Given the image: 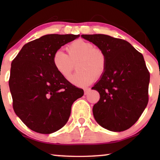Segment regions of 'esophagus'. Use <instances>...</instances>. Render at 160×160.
<instances>
[{
    "label": "esophagus",
    "mask_w": 160,
    "mask_h": 160,
    "mask_svg": "<svg viewBox=\"0 0 160 160\" xmlns=\"http://www.w3.org/2000/svg\"><path fill=\"white\" fill-rule=\"evenodd\" d=\"M91 90V89L90 88H87V89H84V95H87V94H88L89 92V91Z\"/></svg>",
    "instance_id": "obj_1"
}]
</instances>
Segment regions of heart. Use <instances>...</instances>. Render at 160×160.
Returning a JSON list of instances; mask_svg holds the SVG:
<instances>
[{
  "label": "heart",
  "mask_w": 160,
  "mask_h": 160,
  "mask_svg": "<svg viewBox=\"0 0 160 160\" xmlns=\"http://www.w3.org/2000/svg\"><path fill=\"white\" fill-rule=\"evenodd\" d=\"M68 54L57 50L52 57V64L58 73L65 78L71 76L77 66L78 71L70 81L78 87H87L98 78L101 77L107 68V57L102 49L95 48L92 43L78 39L67 47Z\"/></svg>",
  "instance_id": "obj_1"
}]
</instances>
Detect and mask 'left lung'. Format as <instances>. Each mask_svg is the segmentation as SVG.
<instances>
[{
  "label": "left lung",
  "instance_id": "obj_1",
  "mask_svg": "<svg viewBox=\"0 0 160 160\" xmlns=\"http://www.w3.org/2000/svg\"><path fill=\"white\" fill-rule=\"evenodd\" d=\"M105 52L107 68L94 86L100 100L93 106L96 122L102 128L121 132L131 128L148 101L150 73L141 53L130 43L104 34L82 35Z\"/></svg>",
  "mask_w": 160,
  "mask_h": 160
}]
</instances>
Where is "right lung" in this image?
<instances>
[{"instance_id":"1","label":"right lung","mask_w":160,"mask_h":160,"mask_svg":"<svg viewBox=\"0 0 160 160\" xmlns=\"http://www.w3.org/2000/svg\"><path fill=\"white\" fill-rule=\"evenodd\" d=\"M79 35L49 34L30 41L13 60L8 81L13 108L30 130L50 134L67 123L73 102L84 90L60 75L52 57Z\"/></svg>"}]
</instances>
